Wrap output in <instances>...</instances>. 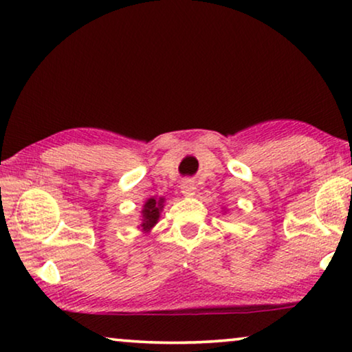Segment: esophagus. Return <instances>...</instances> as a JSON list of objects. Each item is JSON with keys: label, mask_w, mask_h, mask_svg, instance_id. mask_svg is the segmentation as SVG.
Wrapping results in <instances>:
<instances>
[{"label": "esophagus", "mask_w": 352, "mask_h": 352, "mask_svg": "<svg viewBox=\"0 0 352 352\" xmlns=\"http://www.w3.org/2000/svg\"><path fill=\"white\" fill-rule=\"evenodd\" d=\"M182 192L186 194V196H191V194L196 192V185L191 178H186V180L182 182Z\"/></svg>", "instance_id": "esophagus-1"}]
</instances>
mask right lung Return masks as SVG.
<instances>
[{
	"label": "right lung",
	"instance_id": "right-lung-1",
	"mask_svg": "<svg viewBox=\"0 0 352 352\" xmlns=\"http://www.w3.org/2000/svg\"><path fill=\"white\" fill-rule=\"evenodd\" d=\"M162 202H164V199H160V201H156V199H148V201L145 202L144 210H142V214H144L142 229L144 230H150L155 226L156 221H158L160 210L162 208Z\"/></svg>",
	"mask_w": 352,
	"mask_h": 352
}]
</instances>
